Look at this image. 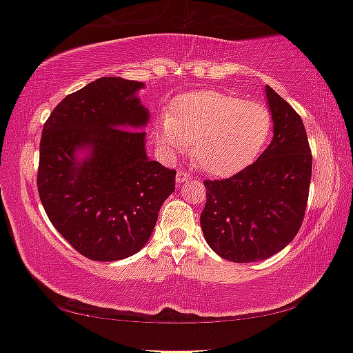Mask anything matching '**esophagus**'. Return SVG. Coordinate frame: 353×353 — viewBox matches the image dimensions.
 Wrapping results in <instances>:
<instances>
[{"mask_svg":"<svg viewBox=\"0 0 353 353\" xmlns=\"http://www.w3.org/2000/svg\"><path fill=\"white\" fill-rule=\"evenodd\" d=\"M190 179H192V174H188V172H185V171H179L176 176L177 183H183L185 181H190Z\"/></svg>","mask_w":353,"mask_h":353,"instance_id":"obj_1","label":"esophagus"}]
</instances>
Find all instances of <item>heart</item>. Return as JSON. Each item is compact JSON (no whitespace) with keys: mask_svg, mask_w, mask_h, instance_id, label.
<instances>
[{"mask_svg":"<svg viewBox=\"0 0 353 353\" xmlns=\"http://www.w3.org/2000/svg\"><path fill=\"white\" fill-rule=\"evenodd\" d=\"M272 115L259 102L221 91L179 96L158 125L157 139L166 152L190 143L192 158L212 176H230L250 166L272 134Z\"/></svg>","mask_w":353,"mask_h":353,"instance_id":"heart-1","label":"heart"}]
</instances>
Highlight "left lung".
<instances>
[{"instance_id":"8db88e82","label":"left lung","mask_w":353,"mask_h":353,"mask_svg":"<svg viewBox=\"0 0 353 353\" xmlns=\"http://www.w3.org/2000/svg\"><path fill=\"white\" fill-rule=\"evenodd\" d=\"M274 139L262 155L232 177L205 181L200 224L211 250L232 262L276 254L299 232L312 177V152L301 117L265 86Z\"/></svg>"}]
</instances>
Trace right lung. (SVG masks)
I'll return each mask as SVG.
<instances>
[{
  "label": "right lung",
  "instance_id": "add662e5",
  "mask_svg": "<svg viewBox=\"0 0 353 353\" xmlns=\"http://www.w3.org/2000/svg\"><path fill=\"white\" fill-rule=\"evenodd\" d=\"M141 88L131 79L99 78L68 94L43 126L39 200L56 230L91 261L141 251L176 188V171L147 158ZM83 148L90 153L79 161Z\"/></svg>",
  "mask_w": 353,
  "mask_h": 353
}]
</instances>
